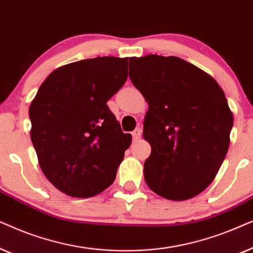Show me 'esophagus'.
<instances>
[{
    "label": "esophagus",
    "instance_id": "1",
    "mask_svg": "<svg viewBox=\"0 0 253 253\" xmlns=\"http://www.w3.org/2000/svg\"><path fill=\"white\" fill-rule=\"evenodd\" d=\"M132 137H133V140L139 139V138L141 137V129H140V127H137V129L133 131Z\"/></svg>",
    "mask_w": 253,
    "mask_h": 253
}]
</instances>
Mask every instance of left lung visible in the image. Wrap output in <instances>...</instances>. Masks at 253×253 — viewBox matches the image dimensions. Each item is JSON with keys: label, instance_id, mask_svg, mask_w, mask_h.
<instances>
[{"label": "left lung", "instance_id": "1", "mask_svg": "<svg viewBox=\"0 0 253 253\" xmlns=\"http://www.w3.org/2000/svg\"><path fill=\"white\" fill-rule=\"evenodd\" d=\"M129 76L148 103L144 164L152 191L169 200L203 192L226 158L234 117L215 79L176 56L130 57Z\"/></svg>", "mask_w": 253, "mask_h": 253}]
</instances>
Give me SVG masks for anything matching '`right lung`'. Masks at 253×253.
I'll return each mask as SVG.
<instances>
[{"label":"right lung","mask_w":253,"mask_h":253,"mask_svg":"<svg viewBox=\"0 0 253 253\" xmlns=\"http://www.w3.org/2000/svg\"><path fill=\"white\" fill-rule=\"evenodd\" d=\"M127 78V57L88 58L48 76L29 109L41 170L65 195L88 198L114 182L131 134L107 101Z\"/></svg>","instance_id":"add662e5"}]
</instances>
